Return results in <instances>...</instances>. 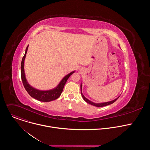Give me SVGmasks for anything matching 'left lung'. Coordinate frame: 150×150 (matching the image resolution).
<instances>
[{
    "mask_svg": "<svg viewBox=\"0 0 150 150\" xmlns=\"http://www.w3.org/2000/svg\"><path fill=\"white\" fill-rule=\"evenodd\" d=\"M81 88H82V85H81ZM81 95H82V97L83 99L85 101H86L87 103H88V104H91V105H93L96 106V107H97V108H100V107H103V106H105V105H108L111 104L113 103L114 102H115V101L118 99V98H119V97H118V98L115 99L114 100H112V101H109V102H105V103H93V102L90 101V100H88L87 98H85V97H84V96L82 94V92H81Z\"/></svg>",
    "mask_w": 150,
    "mask_h": 150,
    "instance_id": "left-lung-1",
    "label": "left lung"
}]
</instances>
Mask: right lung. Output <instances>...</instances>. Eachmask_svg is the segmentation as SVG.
Here are the masks:
<instances>
[{"instance_id":"1","label":"right lung","mask_w":150,"mask_h":150,"mask_svg":"<svg viewBox=\"0 0 150 150\" xmlns=\"http://www.w3.org/2000/svg\"><path fill=\"white\" fill-rule=\"evenodd\" d=\"M28 48V46L27 47L25 50V53L24 56L23 57L22 62H21V79H22V81L23 83V85L24 86L25 89L28 92V93L30 94L31 97L33 98L40 101H45V102H48L50 101L54 100L57 98H58L61 95L63 87L65 86V85L69 78V77L74 73V71L71 72L67 76H65L63 78V79L60 81L59 84L57 85V87L53 90H49V91H40L36 90L34 88H33L31 86L28 84L27 82L25 76V72H24V60L26 56V54L27 52V50Z\"/></svg>"}]
</instances>
